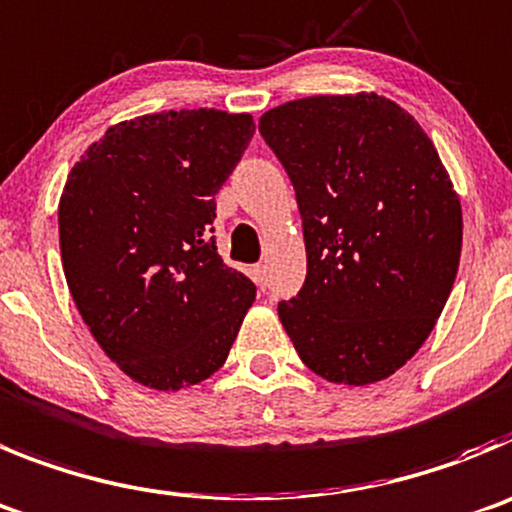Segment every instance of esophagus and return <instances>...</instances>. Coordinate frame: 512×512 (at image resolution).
<instances>
[{
	"mask_svg": "<svg viewBox=\"0 0 512 512\" xmlns=\"http://www.w3.org/2000/svg\"><path fill=\"white\" fill-rule=\"evenodd\" d=\"M253 274V281L259 284V289H266V284H269V274H266V266L264 264H256L251 269Z\"/></svg>",
	"mask_w": 512,
	"mask_h": 512,
	"instance_id": "1",
	"label": "esophagus"
}]
</instances>
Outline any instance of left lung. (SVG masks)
<instances>
[{"label":"left lung","mask_w":512,"mask_h":512,"mask_svg":"<svg viewBox=\"0 0 512 512\" xmlns=\"http://www.w3.org/2000/svg\"><path fill=\"white\" fill-rule=\"evenodd\" d=\"M259 131L297 192L307 248L281 325L325 381H383L424 345L457 276L462 208L442 159L375 93L297 98Z\"/></svg>","instance_id":"obj_1"}]
</instances>
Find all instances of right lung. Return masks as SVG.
Wrapping results in <instances>:
<instances>
[{"label": "right lung", "mask_w": 512, "mask_h": 512, "mask_svg": "<svg viewBox=\"0 0 512 512\" xmlns=\"http://www.w3.org/2000/svg\"><path fill=\"white\" fill-rule=\"evenodd\" d=\"M253 119L215 109L111 126L60 195V256L101 350L142 386L180 391L225 363L256 287L215 246V195Z\"/></svg>", "instance_id": "add662e5"}]
</instances>
